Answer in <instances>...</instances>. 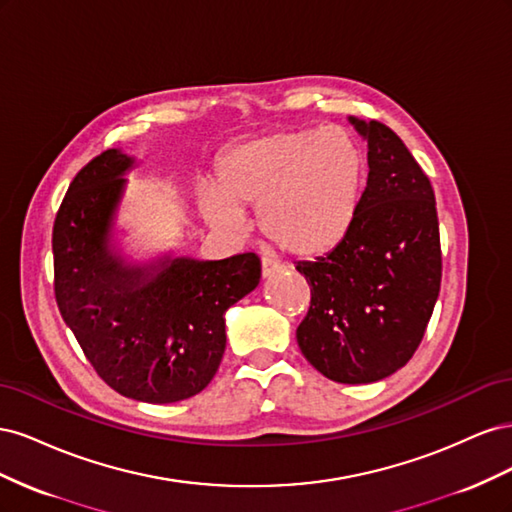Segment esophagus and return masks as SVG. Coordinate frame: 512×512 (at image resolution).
Returning a JSON list of instances; mask_svg holds the SVG:
<instances>
[{"label":"esophagus","instance_id":"34e87169","mask_svg":"<svg viewBox=\"0 0 512 512\" xmlns=\"http://www.w3.org/2000/svg\"><path fill=\"white\" fill-rule=\"evenodd\" d=\"M275 271H280V265H275L271 258H260V275L271 277Z\"/></svg>","mask_w":512,"mask_h":512}]
</instances>
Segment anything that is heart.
I'll return each instance as SVG.
<instances>
[{
    "mask_svg": "<svg viewBox=\"0 0 512 512\" xmlns=\"http://www.w3.org/2000/svg\"><path fill=\"white\" fill-rule=\"evenodd\" d=\"M367 156L344 128H286L258 134L226 151L218 188H200V211L220 230L237 232L243 211L258 209L269 245L316 258L344 241L361 209Z\"/></svg>",
    "mask_w": 512,
    "mask_h": 512,
    "instance_id": "obj_1",
    "label": "heart"
}]
</instances>
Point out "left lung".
I'll use <instances>...</instances> for the list:
<instances>
[{
  "label": "left lung",
  "mask_w": 512,
  "mask_h": 512,
  "mask_svg": "<svg viewBox=\"0 0 512 512\" xmlns=\"http://www.w3.org/2000/svg\"><path fill=\"white\" fill-rule=\"evenodd\" d=\"M350 123L367 141L363 203L335 250L297 265L312 290L297 342L322 376L369 384L395 374L421 344L442 252L436 196L404 141L380 121Z\"/></svg>",
  "instance_id": "obj_1"
}]
</instances>
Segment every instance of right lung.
I'll use <instances>...</instances> for the list:
<instances>
[{"mask_svg":"<svg viewBox=\"0 0 512 512\" xmlns=\"http://www.w3.org/2000/svg\"><path fill=\"white\" fill-rule=\"evenodd\" d=\"M134 158L108 149L79 170L53 226L55 299L98 376L123 397L175 404L213 380L224 314L260 282V258L162 256L132 265L111 226Z\"/></svg>","mask_w":512,"mask_h":512,"instance_id":"right-lung-1","label":"right lung"}]
</instances>
